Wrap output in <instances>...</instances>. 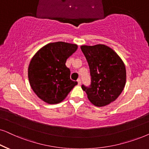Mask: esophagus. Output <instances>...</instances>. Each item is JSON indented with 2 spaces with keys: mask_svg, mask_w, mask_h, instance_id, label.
I'll list each match as a JSON object with an SVG mask.
<instances>
[{
  "mask_svg": "<svg viewBox=\"0 0 149 149\" xmlns=\"http://www.w3.org/2000/svg\"><path fill=\"white\" fill-rule=\"evenodd\" d=\"M77 82H78V84H79V85L81 84V79H77Z\"/></svg>",
  "mask_w": 149,
  "mask_h": 149,
  "instance_id": "esophagus-1",
  "label": "esophagus"
}]
</instances>
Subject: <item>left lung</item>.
<instances>
[{"label":"left lung","instance_id":"left-lung-1","mask_svg":"<svg viewBox=\"0 0 149 149\" xmlns=\"http://www.w3.org/2000/svg\"><path fill=\"white\" fill-rule=\"evenodd\" d=\"M81 49L90 68L91 83L82 85L90 101L103 107L114 101L126 84V68L118 54L104 44L81 46Z\"/></svg>","mask_w":149,"mask_h":149}]
</instances>
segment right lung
Segmentation results:
<instances>
[{
	"label": "right lung",
	"instance_id": "right-lung-1",
	"mask_svg": "<svg viewBox=\"0 0 149 149\" xmlns=\"http://www.w3.org/2000/svg\"><path fill=\"white\" fill-rule=\"evenodd\" d=\"M77 45L63 42L49 43L36 53L28 68L30 86L40 99L49 104L60 103L78 84L70 79L66 59Z\"/></svg>",
	"mask_w": 149,
	"mask_h": 149
}]
</instances>
